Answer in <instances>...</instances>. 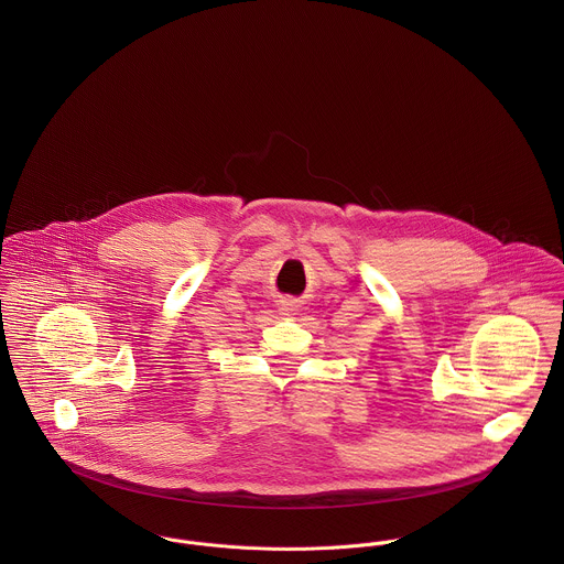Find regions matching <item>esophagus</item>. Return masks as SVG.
Returning a JSON list of instances; mask_svg holds the SVG:
<instances>
[{
    "instance_id": "obj_1",
    "label": "esophagus",
    "mask_w": 564,
    "mask_h": 564,
    "mask_svg": "<svg viewBox=\"0 0 564 564\" xmlns=\"http://www.w3.org/2000/svg\"><path fill=\"white\" fill-rule=\"evenodd\" d=\"M291 306H293V304H291V302H282V311H284V313H289V311H293V308H291Z\"/></svg>"
}]
</instances>
